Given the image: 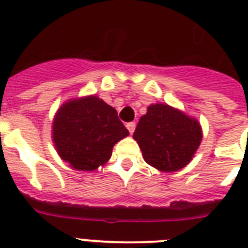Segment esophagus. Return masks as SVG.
I'll list each match as a JSON object with an SVG mask.
<instances>
[{
	"mask_svg": "<svg viewBox=\"0 0 248 248\" xmlns=\"http://www.w3.org/2000/svg\"><path fill=\"white\" fill-rule=\"evenodd\" d=\"M135 126H137V124H135L134 122L128 123V124H126V128H128V130H129V133H130V134H133V133H134Z\"/></svg>",
	"mask_w": 248,
	"mask_h": 248,
	"instance_id": "1",
	"label": "esophagus"
}]
</instances>
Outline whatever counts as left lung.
<instances>
[{
  "instance_id": "1",
  "label": "left lung",
  "mask_w": 248,
  "mask_h": 248,
  "mask_svg": "<svg viewBox=\"0 0 248 248\" xmlns=\"http://www.w3.org/2000/svg\"><path fill=\"white\" fill-rule=\"evenodd\" d=\"M133 138L144 160L160 171H177L190 163L202 139L198 120L166 104H153Z\"/></svg>"
}]
</instances>
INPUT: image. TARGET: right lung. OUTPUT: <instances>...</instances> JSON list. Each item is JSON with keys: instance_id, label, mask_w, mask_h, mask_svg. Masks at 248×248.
Masks as SVG:
<instances>
[{"instance_id": "1", "label": "right lung", "mask_w": 248, "mask_h": 248, "mask_svg": "<svg viewBox=\"0 0 248 248\" xmlns=\"http://www.w3.org/2000/svg\"><path fill=\"white\" fill-rule=\"evenodd\" d=\"M128 135L117 110L95 95L63 104L53 122V141L59 156L82 171L104 165L113 146Z\"/></svg>"}]
</instances>
